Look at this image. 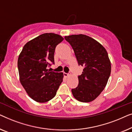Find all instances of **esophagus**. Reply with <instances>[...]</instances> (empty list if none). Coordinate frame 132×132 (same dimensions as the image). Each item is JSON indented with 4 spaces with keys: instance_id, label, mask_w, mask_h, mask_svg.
<instances>
[{
    "instance_id": "obj_1",
    "label": "esophagus",
    "mask_w": 132,
    "mask_h": 132,
    "mask_svg": "<svg viewBox=\"0 0 132 132\" xmlns=\"http://www.w3.org/2000/svg\"><path fill=\"white\" fill-rule=\"evenodd\" d=\"M70 75V74H68V73H64V77H68V76Z\"/></svg>"
}]
</instances>
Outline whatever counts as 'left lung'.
<instances>
[{"label": "left lung", "instance_id": "1", "mask_svg": "<svg viewBox=\"0 0 132 132\" xmlns=\"http://www.w3.org/2000/svg\"><path fill=\"white\" fill-rule=\"evenodd\" d=\"M65 39L73 48L79 65L84 67L72 94L79 102H91L103 91L111 75L108 52L100 43L84 34L65 36Z\"/></svg>", "mask_w": 132, "mask_h": 132}]
</instances>
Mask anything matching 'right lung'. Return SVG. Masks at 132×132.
Instances as JSON below:
<instances>
[{"label": "right lung", "instance_id": "add662e5", "mask_svg": "<svg viewBox=\"0 0 132 132\" xmlns=\"http://www.w3.org/2000/svg\"><path fill=\"white\" fill-rule=\"evenodd\" d=\"M63 40L58 34H41L28 41L20 53L17 63L20 82L35 102L52 100L62 82L63 73L50 71L47 67L54 63L55 48Z\"/></svg>", "mask_w": 132, "mask_h": 132}]
</instances>
